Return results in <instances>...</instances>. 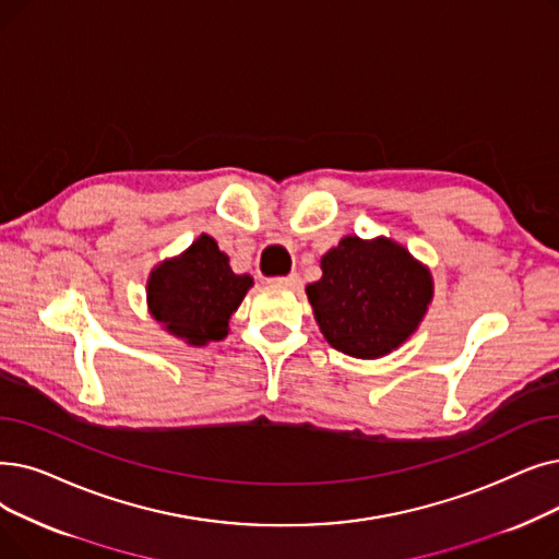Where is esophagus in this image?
Masks as SVG:
<instances>
[{
    "instance_id": "obj_1",
    "label": "esophagus",
    "mask_w": 559,
    "mask_h": 559,
    "mask_svg": "<svg viewBox=\"0 0 559 559\" xmlns=\"http://www.w3.org/2000/svg\"><path fill=\"white\" fill-rule=\"evenodd\" d=\"M270 283L276 285V287H289V289H299L301 287V278L297 274L276 276V278H270Z\"/></svg>"
}]
</instances>
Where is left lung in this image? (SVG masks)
<instances>
[{
    "mask_svg": "<svg viewBox=\"0 0 559 559\" xmlns=\"http://www.w3.org/2000/svg\"><path fill=\"white\" fill-rule=\"evenodd\" d=\"M322 278L306 285L326 343L354 358H381L402 347L433 299L429 266L391 237L347 235L322 260Z\"/></svg>",
    "mask_w": 559,
    "mask_h": 559,
    "instance_id": "left-lung-1",
    "label": "left lung"
}]
</instances>
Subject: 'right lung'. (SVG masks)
Masks as SVG:
<instances>
[{"label": "right lung", "mask_w": 559, "mask_h": 559, "mask_svg": "<svg viewBox=\"0 0 559 559\" xmlns=\"http://www.w3.org/2000/svg\"><path fill=\"white\" fill-rule=\"evenodd\" d=\"M253 287L249 274H235L214 237L191 245L155 264L145 281V304L159 326L189 347L219 343L230 331L233 312Z\"/></svg>", "instance_id": "add662e5"}]
</instances>
